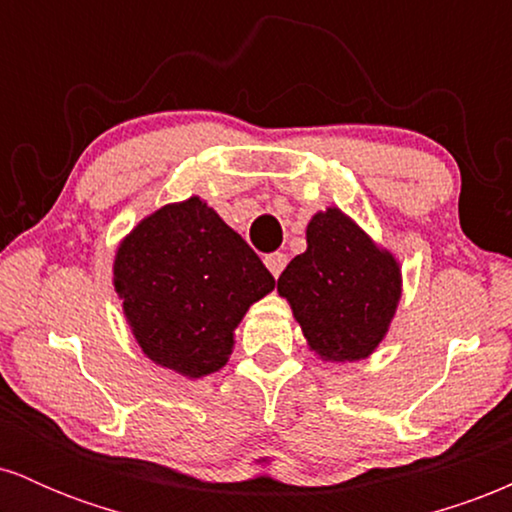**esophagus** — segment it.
Instances as JSON below:
<instances>
[{"mask_svg": "<svg viewBox=\"0 0 512 512\" xmlns=\"http://www.w3.org/2000/svg\"><path fill=\"white\" fill-rule=\"evenodd\" d=\"M264 264H267L269 272L274 274V279H279V274L284 272V267H286V255L284 252H272V255L264 257Z\"/></svg>", "mask_w": 512, "mask_h": 512, "instance_id": "1", "label": "esophagus"}]
</instances>
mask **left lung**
Masks as SVG:
<instances>
[{"mask_svg": "<svg viewBox=\"0 0 512 512\" xmlns=\"http://www.w3.org/2000/svg\"><path fill=\"white\" fill-rule=\"evenodd\" d=\"M305 240L308 250L281 272L276 291L322 361H361L378 349L395 317L399 262L337 207L317 211Z\"/></svg>", "mask_w": 512, "mask_h": 512, "instance_id": "1", "label": "left lung"}]
</instances>
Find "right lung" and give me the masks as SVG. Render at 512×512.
<instances>
[{"instance_id":"add662e5","label":"right lung","mask_w":512,"mask_h":512,"mask_svg":"<svg viewBox=\"0 0 512 512\" xmlns=\"http://www.w3.org/2000/svg\"><path fill=\"white\" fill-rule=\"evenodd\" d=\"M113 284L144 354L204 378L226 366L240 320L276 281L207 202L190 197L132 228L117 248Z\"/></svg>"}]
</instances>
